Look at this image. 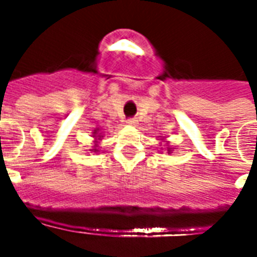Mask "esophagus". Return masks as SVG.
I'll return each instance as SVG.
<instances>
[{"mask_svg":"<svg viewBox=\"0 0 257 257\" xmlns=\"http://www.w3.org/2000/svg\"><path fill=\"white\" fill-rule=\"evenodd\" d=\"M126 124H128V125H137V120H135V118H129V120H126Z\"/></svg>","mask_w":257,"mask_h":257,"instance_id":"1","label":"esophagus"}]
</instances>
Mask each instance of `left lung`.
Returning <instances> with one entry per match:
<instances>
[{
  "label": "left lung",
  "instance_id": "1",
  "mask_svg": "<svg viewBox=\"0 0 257 257\" xmlns=\"http://www.w3.org/2000/svg\"><path fill=\"white\" fill-rule=\"evenodd\" d=\"M161 140H164V137H163V139H161ZM165 144H167V151H168V153H172V151H173V147H171V145H169V143L168 141H165ZM163 149V148H161Z\"/></svg>",
  "mask_w": 257,
  "mask_h": 257
}]
</instances>
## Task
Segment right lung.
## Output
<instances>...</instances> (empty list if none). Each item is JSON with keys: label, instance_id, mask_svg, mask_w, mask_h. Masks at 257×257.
<instances>
[{"label": "right lung", "instance_id": "right-lung-1", "mask_svg": "<svg viewBox=\"0 0 257 257\" xmlns=\"http://www.w3.org/2000/svg\"><path fill=\"white\" fill-rule=\"evenodd\" d=\"M92 137L94 139V145H93V149H90V151H93V152H98V143H100L101 140H102V137H104V135H102V129L101 128H96L93 129L92 132Z\"/></svg>", "mask_w": 257, "mask_h": 257}]
</instances>
